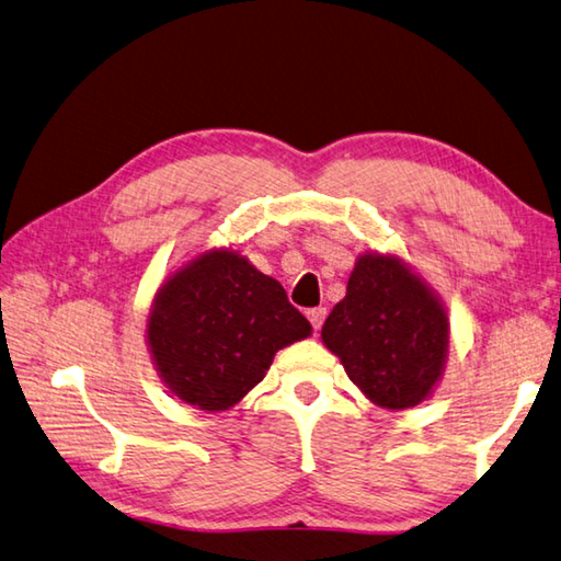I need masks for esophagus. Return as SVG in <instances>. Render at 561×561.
Listing matches in <instances>:
<instances>
[{
	"label": "esophagus",
	"mask_w": 561,
	"mask_h": 561,
	"mask_svg": "<svg viewBox=\"0 0 561 561\" xmlns=\"http://www.w3.org/2000/svg\"><path fill=\"white\" fill-rule=\"evenodd\" d=\"M307 316H309V321L313 325V331H319L321 325H323V319H325V309L323 307H313V309L307 311Z\"/></svg>",
	"instance_id": "obj_1"
}]
</instances>
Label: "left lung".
Returning a JSON list of instances; mask_svg holds the SVG:
<instances>
[{
	"label": "left lung",
	"instance_id": "left-lung-1",
	"mask_svg": "<svg viewBox=\"0 0 561 561\" xmlns=\"http://www.w3.org/2000/svg\"><path fill=\"white\" fill-rule=\"evenodd\" d=\"M321 339L373 402L404 410L439 380L449 323L442 304L400 260L363 254Z\"/></svg>",
	"mask_w": 561,
	"mask_h": 561
}]
</instances>
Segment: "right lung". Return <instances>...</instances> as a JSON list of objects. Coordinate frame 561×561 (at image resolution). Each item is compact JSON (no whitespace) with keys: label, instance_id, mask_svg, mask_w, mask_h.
Returning <instances> with one entry per match:
<instances>
[{"label":"right lung","instance_id":"1","mask_svg":"<svg viewBox=\"0 0 561 561\" xmlns=\"http://www.w3.org/2000/svg\"><path fill=\"white\" fill-rule=\"evenodd\" d=\"M311 333L287 291L236 252H208L157 294L147 335L171 392L198 410L240 402L274 353Z\"/></svg>","mask_w":561,"mask_h":561}]
</instances>
